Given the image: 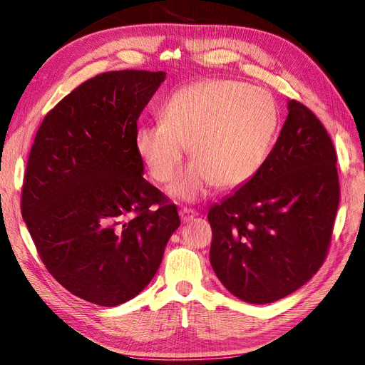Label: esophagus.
<instances>
[{"instance_id": "esophagus-1", "label": "esophagus", "mask_w": 365, "mask_h": 365, "mask_svg": "<svg viewBox=\"0 0 365 365\" xmlns=\"http://www.w3.org/2000/svg\"><path fill=\"white\" fill-rule=\"evenodd\" d=\"M179 216H180L182 222L186 223V222L192 220V219L197 216V213L194 212L192 208H180V210H179Z\"/></svg>"}]
</instances>
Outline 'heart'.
<instances>
[{"label": "heart", "instance_id": "obj_1", "mask_svg": "<svg viewBox=\"0 0 365 365\" xmlns=\"http://www.w3.org/2000/svg\"><path fill=\"white\" fill-rule=\"evenodd\" d=\"M278 125L272 96L231 80H204L173 93L161 121L140 124L134 148L152 178L176 175L187 145L195 158L170 187L179 200L197 201L210 187H238L263 165Z\"/></svg>", "mask_w": 365, "mask_h": 365}]
</instances>
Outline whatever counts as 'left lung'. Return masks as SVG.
<instances>
[{"mask_svg": "<svg viewBox=\"0 0 365 365\" xmlns=\"http://www.w3.org/2000/svg\"><path fill=\"white\" fill-rule=\"evenodd\" d=\"M289 115L263 165L212 205L210 262L235 297L277 302L321 267L339 207L337 157L314 112L289 101Z\"/></svg>", "mask_w": 365, "mask_h": 365, "instance_id": "8db88e82", "label": "left lung"}]
</instances>
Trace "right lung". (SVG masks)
I'll list each match as a JSON object with an SVG mask.
<instances>
[{
	"label": "right lung",
	"instance_id": "obj_1",
	"mask_svg": "<svg viewBox=\"0 0 365 365\" xmlns=\"http://www.w3.org/2000/svg\"><path fill=\"white\" fill-rule=\"evenodd\" d=\"M164 80L133 69L87 80L46 115L29 153L22 216L38 255L68 292L106 308L145 289L180 225L134 148Z\"/></svg>",
	"mask_w": 365,
	"mask_h": 365
}]
</instances>
